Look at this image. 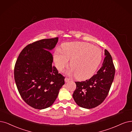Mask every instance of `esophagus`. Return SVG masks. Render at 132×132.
Masks as SVG:
<instances>
[{
	"mask_svg": "<svg viewBox=\"0 0 132 132\" xmlns=\"http://www.w3.org/2000/svg\"><path fill=\"white\" fill-rule=\"evenodd\" d=\"M70 80V79L69 78L66 77L65 78V81L66 82H69Z\"/></svg>",
	"mask_w": 132,
	"mask_h": 132,
	"instance_id": "esophagus-1",
	"label": "esophagus"
}]
</instances>
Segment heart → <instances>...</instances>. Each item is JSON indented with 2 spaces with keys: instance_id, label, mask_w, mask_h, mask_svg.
<instances>
[{
  "instance_id": "b5f03b06",
  "label": "heart",
  "mask_w": 132,
  "mask_h": 132,
  "mask_svg": "<svg viewBox=\"0 0 132 132\" xmlns=\"http://www.w3.org/2000/svg\"><path fill=\"white\" fill-rule=\"evenodd\" d=\"M102 51L91 44L75 42L65 43L62 51L57 50L54 60L57 69L62 71L71 61V72L79 80L88 79L93 76L102 60Z\"/></svg>"
}]
</instances>
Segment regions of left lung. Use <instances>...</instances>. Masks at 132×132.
I'll list each match as a JSON object with an SVG mask.
<instances>
[{
    "mask_svg": "<svg viewBox=\"0 0 132 132\" xmlns=\"http://www.w3.org/2000/svg\"><path fill=\"white\" fill-rule=\"evenodd\" d=\"M105 57L101 69L91 78L76 81L73 98L79 106L86 109L96 107L108 96L114 78L115 69L109 52L105 50Z\"/></svg>",
    "mask_w": 132,
    "mask_h": 132,
    "instance_id": "obj_1",
    "label": "left lung"
}]
</instances>
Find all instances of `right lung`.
<instances>
[{
  "label": "right lung",
  "mask_w": 132,
  "mask_h": 132,
  "mask_svg": "<svg viewBox=\"0 0 132 132\" xmlns=\"http://www.w3.org/2000/svg\"><path fill=\"white\" fill-rule=\"evenodd\" d=\"M58 37L42 39L29 44L19 54L14 78L19 94L29 105L37 109L51 106L65 84V77L52 66Z\"/></svg>",
  "instance_id": "right-lung-1"
}]
</instances>
